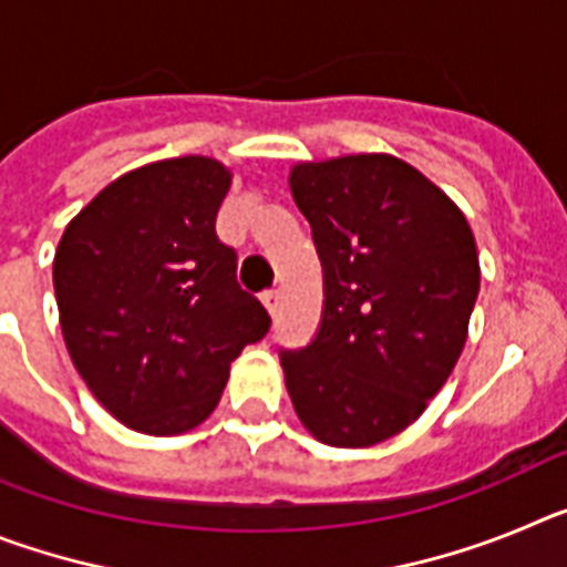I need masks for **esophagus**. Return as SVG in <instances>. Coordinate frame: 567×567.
Here are the masks:
<instances>
[{"label":"esophagus","instance_id":"esophagus-1","mask_svg":"<svg viewBox=\"0 0 567 567\" xmlns=\"http://www.w3.org/2000/svg\"><path fill=\"white\" fill-rule=\"evenodd\" d=\"M260 300H264V307H267L269 315L278 312V307H280V292H278V289H269V292H264V295H260Z\"/></svg>","mask_w":567,"mask_h":567}]
</instances>
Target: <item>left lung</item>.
Masks as SVG:
<instances>
[{"instance_id":"1","label":"left lung","mask_w":567,"mask_h":567,"mask_svg":"<svg viewBox=\"0 0 567 567\" xmlns=\"http://www.w3.org/2000/svg\"><path fill=\"white\" fill-rule=\"evenodd\" d=\"M289 189L323 264L318 338L280 358L303 429L369 449L425 412L463 354L480 258L463 209L389 153L298 162Z\"/></svg>"}]
</instances>
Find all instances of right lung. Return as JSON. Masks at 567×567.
Wrapping results in <instances>:
<instances>
[{"label":"right lung","instance_id":"right-lung-1","mask_svg":"<svg viewBox=\"0 0 567 567\" xmlns=\"http://www.w3.org/2000/svg\"><path fill=\"white\" fill-rule=\"evenodd\" d=\"M233 169L182 155L118 175L64 227L59 323L93 398L133 432H193L213 414L269 315L215 235Z\"/></svg>","mask_w":567,"mask_h":567}]
</instances>
